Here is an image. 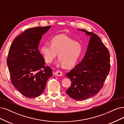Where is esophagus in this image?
<instances>
[{
    "mask_svg": "<svg viewBox=\"0 0 124 124\" xmlns=\"http://www.w3.org/2000/svg\"><path fill=\"white\" fill-rule=\"evenodd\" d=\"M54 75L56 76H63V72L61 71L57 70L54 72Z\"/></svg>",
    "mask_w": 124,
    "mask_h": 124,
    "instance_id": "34e87169",
    "label": "esophagus"
}]
</instances>
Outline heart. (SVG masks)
<instances>
[{
  "label": "heart",
  "instance_id": "b5f03b06",
  "mask_svg": "<svg viewBox=\"0 0 124 124\" xmlns=\"http://www.w3.org/2000/svg\"><path fill=\"white\" fill-rule=\"evenodd\" d=\"M82 52V46L80 43L64 35L54 36L50 40V45L44 44L41 47V53L46 62H52L58 54V58L62 66L67 69L76 65Z\"/></svg>",
  "mask_w": 124,
  "mask_h": 124
}]
</instances>
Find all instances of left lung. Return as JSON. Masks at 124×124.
<instances>
[{
    "instance_id": "8db88e82",
    "label": "left lung",
    "mask_w": 124,
    "mask_h": 124,
    "mask_svg": "<svg viewBox=\"0 0 124 124\" xmlns=\"http://www.w3.org/2000/svg\"><path fill=\"white\" fill-rule=\"evenodd\" d=\"M90 36L87 52L82 61L66 74L71 84L66 93L72 99L83 100L97 94L102 89L110 69V54L99 37L85 30Z\"/></svg>"
}]
</instances>
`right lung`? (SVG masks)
Here are the masks:
<instances>
[{
  "mask_svg": "<svg viewBox=\"0 0 124 124\" xmlns=\"http://www.w3.org/2000/svg\"><path fill=\"white\" fill-rule=\"evenodd\" d=\"M51 26L27 29L14 40L9 49L7 64L14 86L27 98L42 93L52 70L46 67L38 46L42 35Z\"/></svg>",
  "mask_w": 124,
  "mask_h": 124,
  "instance_id": "1",
  "label": "right lung"
}]
</instances>
